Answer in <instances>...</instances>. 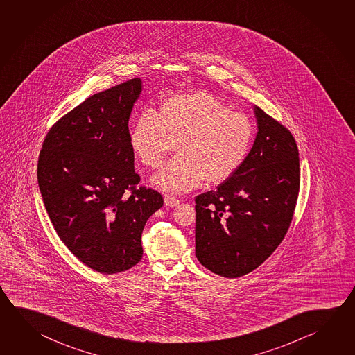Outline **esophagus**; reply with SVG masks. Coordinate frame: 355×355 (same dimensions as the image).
Returning <instances> with one entry per match:
<instances>
[{
    "mask_svg": "<svg viewBox=\"0 0 355 355\" xmlns=\"http://www.w3.org/2000/svg\"><path fill=\"white\" fill-rule=\"evenodd\" d=\"M164 205H167V207H175V205H180V199L167 196L164 198Z\"/></svg>",
    "mask_w": 355,
    "mask_h": 355,
    "instance_id": "obj_1",
    "label": "esophagus"
}]
</instances>
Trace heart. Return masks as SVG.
Segmentation results:
<instances>
[{
	"label": "heart",
	"mask_w": 355,
	"mask_h": 355,
	"mask_svg": "<svg viewBox=\"0 0 355 355\" xmlns=\"http://www.w3.org/2000/svg\"><path fill=\"white\" fill-rule=\"evenodd\" d=\"M254 139V125L245 113L205 92L175 94L158 112L138 116L130 131L135 156L157 169L175 148L178 156L153 177L164 193L192 191L205 180L209 184L230 180L247 159Z\"/></svg>",
	"instance_id": "heart-1"
}]
</instances>
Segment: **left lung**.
<instances>
[{"instance_id":"obj_1","label":"left lung","mask_w":355,"mask_h":355,"mask_svg":"<svg viewBox=\"0 0 355 355\" xmlns=\"http://www.w3.org/2000/svg\"><path fill=\"white\" fill-rule=\"evenodd\" d=\"M257 136L248 157L217 191L196 197V257L225 278L259 267L292 222L299 192L298 147L292 133L253 107Z\"/></svg>"}]
</instances>
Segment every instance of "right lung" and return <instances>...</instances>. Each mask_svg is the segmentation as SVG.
<instances>
[{
	"label": "right lung",
	"mask_w": 355,
	"mask_h": 355,
	"mask_svg": "<svg viewBox=\"0 0 355 355\" xmlns=\"http://www.w3.org/2000/svg\"><path fill=\"white\" fill-rule=\"evenodd\" d=\"M141 92L142 80L133 78L88 97L52 125L38 158V187L57 234L100 273L142 259L144 225L163 205L157 191L136 188L128 121Z\"/></svg>",
	"instance_id": "right-lung-1"
}]
</instances>
